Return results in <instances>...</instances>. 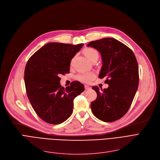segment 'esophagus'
<instances>
[{"instance_id":"34e87169","label":"esophagus","mask_w":160,"mask_h":160,"mask_svg":"<svg viewBox=\"0 0 160 160\" xmlns=\"http://www.w3.org/2000/svg\"><path fill=\"white\" fill-rule=\"evenodd\" d=\"M85 89L86 90H90L91 88H90V86H88V85H85Z\"/></svg>"}]
</instances>
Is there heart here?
I'll return each instance as SVG.
<instances>
[{
  "mask_svg": "<svg viewBox=\"0 0 160 160\" xmlns=\"http://www.w3.org/2000/svg\"><path fill=\"white\" fill-rule=\"evenodd\" d=\"M83 53L85 55V57L91 62L92 60L95 58H98L99 53L98 51L92 48H86L83 49ZM94 77V74L92 72H88L82 73L78 75V79L82 82H88L92 78Z\"/></svg>",
  "mask_w": 160,
  "mask_h": 160,
  "instance_id": "heart-1",
  "label": "heart"
}]
</instances>
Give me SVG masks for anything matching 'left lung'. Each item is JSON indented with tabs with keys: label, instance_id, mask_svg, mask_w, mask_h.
I'll return each mask as SVG.
<instances>
[{
	"label": "left lung",
	"instance_id": "8db88e82",
	"mask_svg": "<svg viewBox=\"0 0 160 160\" xmlns=\"http://www.w3.org/2000/svg\"><path fill=\"white\" fill-rule=\"evenodd\" d=\"M88 47L100 52L102 66L99 78H106L109 87L100 90L90 104L94 115L111 122L122 117L130 109L139 85V68L133 52L126 45L112 38L90 42Z\"/></svg>",
	"mask_w": 160,
	"mask_h": 160
}]
</instances>
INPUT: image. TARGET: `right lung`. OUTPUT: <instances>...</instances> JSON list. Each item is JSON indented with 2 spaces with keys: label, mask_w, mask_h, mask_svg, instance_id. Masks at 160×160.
<instances>
[{
  "label": "right lung",
  "mask_w": 160,
  "mask_h": 160,
  "mask_svg": "<svg viewBox=\"0 0 160 160\" xmlns=\"http://www.w3.org/2000/svg\"><path fill=\"white\" fill-rule=\"evenodd\" d=\"M83 45L47 43L26 64L24 80L28 98L38 116L49 124H61L69 118L74 98L85 90L79 81L66 88L60 83V75L70 73L71 60Z\"/></svg>",
  "instance_id": "add662e5"
}]
</instances>
